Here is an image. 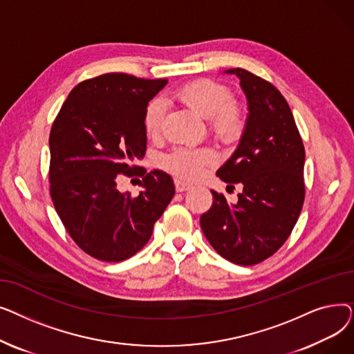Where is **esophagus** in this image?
I'll return each mask as SVG.
<instances>
[{
	"mask_svg": "<svg viewBox=\"0 0 354 354\" xmlns=\"http://www.w3.org/2000/svg\"><path fill=\"white\" fill-rule=\"evenodd\" d=\"M175 188H176V192H185L192 188V183H188L182 179H175Z\"/></svg>",
	"mask_w": 354,
	"mask_h": 354,
	"instance_id": "obj_1",
	"label": "esophagus"
}]
</instances>
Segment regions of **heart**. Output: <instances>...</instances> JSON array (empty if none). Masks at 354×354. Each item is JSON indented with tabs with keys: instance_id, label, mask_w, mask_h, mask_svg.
I'll return each instance as SVG.
<instances>
[{
	"instance_id": "obj_1",
	"label": "heart",
	"mask_w": 354,
	"mask_h": 354,
	"mask_svg": "<svg viewBox=\"0 0 354 354\" xmlns=\"http://www.w3.org/2000/svg\"><path fill=\"white\" fill-rule=\"evenodd\" d=\"M175 97L188 106L201 118L207 119L211 133L221 142L236 140L244 130V115L239 106L231 100V91L224 84L212 80H196L180 87ZM165 115L163 103L156 99L145 109L143 127L149 138H156ZM216 162L215 153L208 147H176L162 158L163 169L185 180L202 178Z\"/></svg>"
}]
</instances>
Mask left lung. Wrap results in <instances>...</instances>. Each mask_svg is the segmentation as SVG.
Here are the masks:
<instances>
[{
    "label": "left lung",
    "mask_w": 354,
    "mask_h": 354,
    "mask_svg": "<svg viewBox=\"0 0 354 354\" xmlns=\"http://www.w3.org/2000/svg\"><path fill=\"white\" fill-rule=\"evenodd\" d=\"M239 79L248 100L243 138L216 171L227 183H243L238 202L212 192L201 228L214 250L238 266H255L283 247L300 216L304 187V145L291 109L270 82L244 68Z\"/></svg>",
    "instance_id": "obj_1"
}]
</instances>
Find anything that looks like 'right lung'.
<instances>
[{
    "instance_id": "obj_1",
    "label": "right lung",
    "mask_w": 354,
    "mask_h": 354,
    "mask_svg": "<svg viewBox=\"0 0 354 354\" xmlns=\"http://www.w3.org/2000/svg\"><path fill=\"white\" fill-rule=\"evenodd\" d=\"M167 83L106 73L74 87L50 132V195L64 228L86 254L119 263L140 251L175 195L172 178L133 165L146 152L143 115ZM122 176L144 191L122 194Z\"/></svg>"
}]
</instances>
